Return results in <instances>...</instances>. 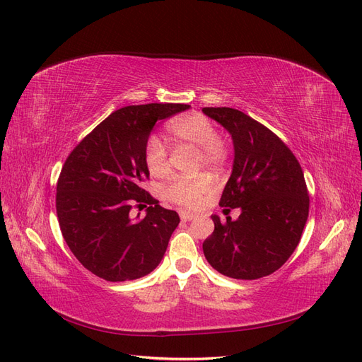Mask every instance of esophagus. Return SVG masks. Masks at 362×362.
<instances>
[{
    "mask_svg": "<svg viewBox=\"0 0 362 362\" xmlns=\"http://www.w3.org/2000/svg\"><path fill=\"white\" fill-rule=\"evenodd\" d=\"M180 219L183 222H188V221L195 219V215H194V213H189V211H180Z\"/></svg>",
    "mask_w": 362,
    "mask_h": 362,
    "instance_id": "1",
    "label": "esophagus"
}]
</instances>
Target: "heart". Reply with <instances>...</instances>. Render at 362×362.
Returning <instances> with one entry per match:
<instances>
[{"mask_svg":"<svg viewBox=\"0 0 362 362\" xmlns=\"http://www.w3.org/2000/svg\"><path fill=\"white\" fill-rule=\"evenodd\" d=\"M171 140L176 144L197 147L195 168L221 170L228 159V147L216 136V127L202 113H188L171 119L167 125ZM144 163L152 176H165L170 170L168 151L159 137L151 136L144 146ZM210 179L204 174L195 177H176L165 188L164 197L182 207H197L210 191Z\"/></svg>","mask_w":362,"mask_h":362,"instance_id":"obj_1","label":"heart"}]
</instances>
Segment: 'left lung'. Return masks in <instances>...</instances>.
<instances>
[{
  "mask_svg": "<svg viewBox=\"0 0 362 362\" xmlns=\"http://www.w3.org/2000/svg\"><path fill=\"white\" fill-rule=\"evenodd\" d=\"M231 134L234 164L219 206L240 207L237 221L221 222L203 243L213 269L255 280L279 270L300 243L309 216V192L298 159L258 120L230 107H204ZM225 209V210H231Z\"/></svg>",
  "mask_w": 362,
  "mask_h": 362,
  "instance_id": "left-lung-1",
  "label": "left lung"
}]
</instances>
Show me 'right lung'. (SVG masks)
Here are the masks:
<instances>
[{"label":"right lung","instance_id":"right-lung-1","mask_svg":"<svg viewBox=\"0 0 362 362\" xmlns=\"http://www.w3.org/2000/svg\"><path fill=\"white\" fill-rule=\"evenodd\" d=\"M188 104L127 105L105 117L66 158L57 185V215L65 243L86 270L107 282L153 272L180 219L141 183L149 179L144 146L158 120ZM148 206L132 221L134 206Z\"/></svg>","mask_w":362,"mask_h":362}]
</instances>
